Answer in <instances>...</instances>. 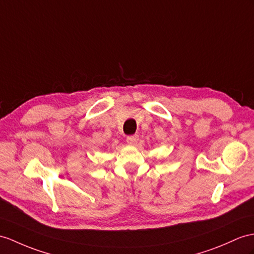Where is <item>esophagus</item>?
<instances>
[{
  "label": "esophagus",
  "mask_w": 254,
  "mask_h": 254,
  "mask_svg": "<svg viewBox=\"0 0 254 254\" xmlns=\"http://www.w3.org/2000/svg\"><path fill=\"white\" fill-rule=\"evenodd\" d=\"M138 140H139V135H138V134L129 135V137H127V139H126L127 143H128V144H131V145H133V144L135 143V142H138Z\"/></svg>",
  "instance_id": "obj_1"
}]
</instances>
